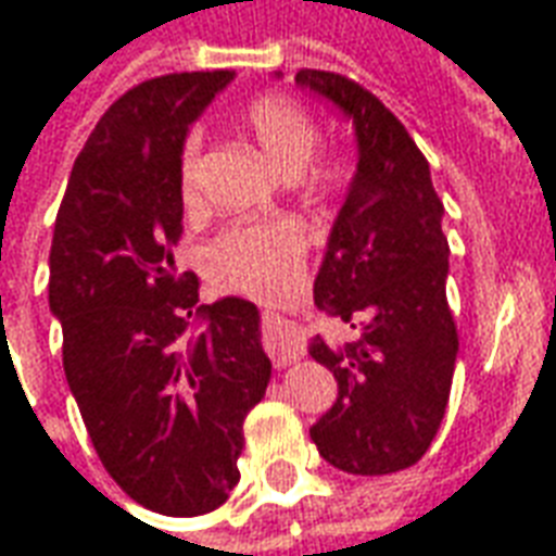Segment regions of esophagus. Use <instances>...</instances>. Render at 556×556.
Wrapping results in <instances>:
<instances>
[{"label":"esophagus","instance_id":"1","mask_svg":"<svg viewBox=\"0 0 556 556\" xmlns=\"http://www.w3.org/2000/svg\"><path fill=\"white\" fill-rule=\"evenodd\" d=\"M267 351L277 366H291L294 361H301L303 354V337L301 330L289 321H279L274 318L267 327Z\"/></svg>","mask_w":556,"mask_h":556}]
</instances>
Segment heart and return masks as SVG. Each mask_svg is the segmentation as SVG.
<instances>
[{"instance_id": "heart-1", "label": "heart", "mask_w": 556, "mask_h": 556, "mask_svg": "<svg viewBox=\"0 0 556 556\" xmlns=\"http://www.w3.org/2000/svg\"><path fill=\"white\" fill-rule=\"evenodd\" d=\"M241 125L282 175H298L309 193H330L345 181L337 157H313L318 127L301 103L262 94L241 110ZM199 134H187L178 154V195L193 205L199 195ZM306 262V238L291 219L231 223L205 250L207 277L217 286L253 298H279L298 289Z\"/></svg>"}]
</instances>
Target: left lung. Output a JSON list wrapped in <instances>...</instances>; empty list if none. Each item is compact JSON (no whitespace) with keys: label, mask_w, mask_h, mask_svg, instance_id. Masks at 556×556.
<instances>
[{"label":"left lung","mask_w":556,"mask_h":556,"mask_svg":"<svg viewBox=\"0 0 556 556\" xmlns=\"http://www.w3.org/2000/svg\"><path fill=\"white\" fill-rule=\"evenodd\" d=\"M298 86L354 122L357 172L315 277V303L361 337L309 354L337 378L339 396L309 429L318 453L345 473L384 477L417 465L441 429L458 333L450 303V243L429 160L405 125L361 83L298 71Z\"/></svg>","instance_id":"obj_1"}]
</instances>
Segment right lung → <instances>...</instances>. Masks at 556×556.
Listing matches in <instances>:
<instances>
[{"label":"right lung","instance_id":"add662e5","mask_svg":"<svg viewBox=\"0 0 556 556\" xmlns=\"http://www.w3.org/2000/svg\"><path fill=\"white\" fill-rule=\"evenodd\" d=\"M231 77L190 71L125 91L79 151L50 247V313L94 453L127 497L172 518L229 501L243 417L270 381L258 309L202 306L172 255L181 142Z\"/></svg>","mask_w":556,"mask_h":556}]
</instances>
